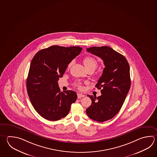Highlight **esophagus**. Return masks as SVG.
I'll list each match as a JSON object with an SVG mask.
<instances>
[{
    "label": "esophagus",
    "instance_id": "obj_1",
    "mask_svg": "<svg viewBox=\"0 0 157 157\" xmlns=\"http://www.w3.org/2000/svg\"><path fill=\"white\" fill-rule=\"evenodd\" d=\"M77 96H78V98H83V97H85L84 95L80 94V93H78V94H77Z\"/></svg>",
    "mask_w": 157,
    "mask_h": 157
}]
</instances>
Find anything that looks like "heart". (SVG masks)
Masks as SVG:
<instances>
[{
  "label": "heart",
  "mask_w": 157,
  "mask_h": 157,
  "mask_svg": "<svg viewBox=\"0 0 157 157\" xmlns=\"http://www.w3.org/2000/svg\"><path fill=\"white\" fill-rule=\"evenodd\" d=\"M83 63L85 65L86 68L88 70V69H92V70H94L95 68L97 67L98 66V61L97 60L94 58V57L91 56H86L85 58H84L83 59ZM72 63H69V64L68 65V67L69 68L71 66ZM76 86L79 88V89H82V86L81 85V83H77Z\"/></svg>",
  "instance_id": "b5f03b06"
}]
</instances>
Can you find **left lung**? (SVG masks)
<instances>
[{
    "label": "left lung",
    "instance_id": "1",
    "mask_svg": "<svg viewBox=\"0 0 157 157\" xmlns=\"http://www.w3.org/2000/svg\"><path fill=\"white\" fill-rule=\"evenodd\" d=\"M88 52L103 60L105 68L95 87L101 95L87 96L92 104L86 109V114L95 121L103 122L113 118L121 109L130 87V69L127 60L112 48L93 47Z\"/></svg>",
    "mask_w": 157,
    "mask_h": 157
}]
</instances>
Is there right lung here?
<instances>
[{
	"label": "right lung",
	"mask_w": 157,
	"mask_h": 157,
	"mask_svg": "<svg viewBox=\"0 0 157 157\" xmlns=\"http://www.w3.org/2000/svg\"><path fill=\"white\" fill-rule=\"evenodd\" d=\"M82 50L80 47L52 45L39 50L32 60L27 92L34 108L45 119L56 121L64 118L77 100L74 91L60 92L58 81Z\"/></svg>",
	"instance_id": "1"
}]
</instances>
